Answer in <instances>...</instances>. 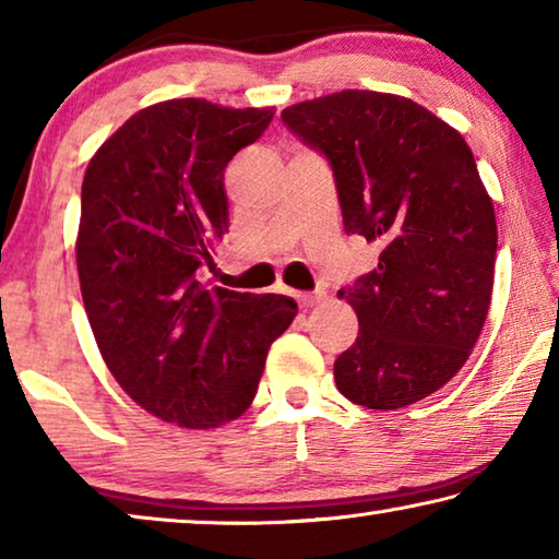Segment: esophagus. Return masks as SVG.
<instances>
[{
	"label": "esophagus",
	"mask_w": 559,
	"mask_h": 559,
	"mask_svg": "<svg viewBox=\"0 0 559 559\" xmlns=\"http://www.w3.org/2000/svg\"><path fill=\"white\" fill-rule=\"evenodd\" d=\"M296 300L300 308H313L316 302L323 300V293H296Z\"/></svg>",
	"instance_id": "esophagus-1"
}]
</instances>
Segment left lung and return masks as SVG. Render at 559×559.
Segmentation results:
<instances>
[{"mask_svg": "<svg viewBox=\"0 0 559 559\" xmlns=\"http://www.w3.org/2000/svg\"><path fill=\"white\" fill-rule=\"evenodd\" d=\"M330 159L347 234L380 246L377 269L340 288L359 333L335 384L367 409L441 390L484 330L496 273V212L466 140L412 98L340 91L281 112Z\"/></svg>", "mask_w": 559, "mask_h": 559, "instance_id": "left-lung-1", "label": "left lung"}]
</instances>
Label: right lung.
I'll list each match as a JSON object with an SVG mask.
<instances>
[{
	"instance_id": "add662e5",
	"label": "right lung",
	"mask_w": 559,
	"mask_h": 559,
	"mask_svg": "<svg viewBox=\"0 0 559 559\" xmlns=\"http://www.w3.org/2000/svg\"><path fill=\"white\" fill-rule=\"evenodd\" d=\"M273 108L173 98L130 116L91 157L75 266L103 362L132 402L182 429L249 409L273 340L298 316L276 293L206 288L229 231L224 169Z\"/></svg>"
}]
</instances>
